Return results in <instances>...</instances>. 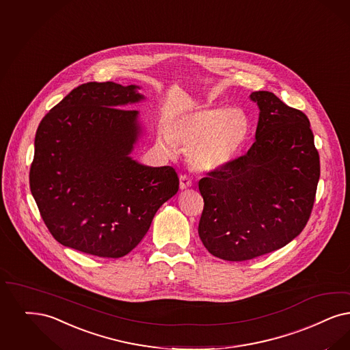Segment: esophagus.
I'll list each match as a JSON object with an SVG mask.
<instances>
[{
  "mask_svg": "<svg viewBox=\"0 0 350 350\" xmlns=\"http://www.w3.org/2000/svg\"><path fill=\"white\" fill-rule=\"evenodd\" d=\"M191 186V180L187 177V176H181L180 177V189L181 190H186V189H189Z\"/></svg>",
  "mask_w": 350,
  "mask_h": 350,
  "instance_id": "34e87169",
  "label": "esophagus"
}]
</instances>
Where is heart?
Segmentation results:
<instances>
[{
	"label": "heart",
	"mask_w": 350,
	"mask_h": 350,
	"mask_svg": "<svg viewBox=\"0 0 350 350\" xmlns=\"http://www.w3.org/2000/svg\"><path fill=\"white\" fill-rule=\"evenodd\" d=\"M246 114L236 108L206 107L185 113L168 125V134L159 131L156 142L168 154L173 143L186 150L193 169L210 173L230 165L249 138Z\"/></svg>",
	"instance_id": "b5f03b06"
}]
</instances>
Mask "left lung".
<instances>
[{"label":"left lung","mask_w":350,"mask_h":350,"mask_svg":"<svg viewBox=\"0 0 350 350\" xmlns=\"http://www.w3.org/2000/svg\"><path fill=\"white\" fill-rule=\"evenodd\" d=\"M255 142L247 154L199 181L204 200L198 233L206 249L243 262L284 247L308 224L321 176L305 113L256 91Z\"/></svg>","instance_id":"1"}]
</instances>
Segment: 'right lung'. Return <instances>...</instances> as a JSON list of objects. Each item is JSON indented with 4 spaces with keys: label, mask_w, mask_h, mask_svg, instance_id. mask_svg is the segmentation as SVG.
Listing matches in <instances>:
<instances>
[{
    "label": "right lung",
    "mask_w": 350,
    "mask_h": 350,
    "mask_svg": "<svg viewBox=\"0 0 350 350\" xmlns=\"http://www.w3.org/2000/svg\"><path fill=\"white\" fill-rule=\"evenodd\" d=\"M139 85L88 82L45 114L35 137L29 187L57 241L78 252L121 258L148 232L178 191L172 167H147L130 154L143 135Z\"/></svg>",
    "instance_id": "right-lung-1"
}]
</instances>
